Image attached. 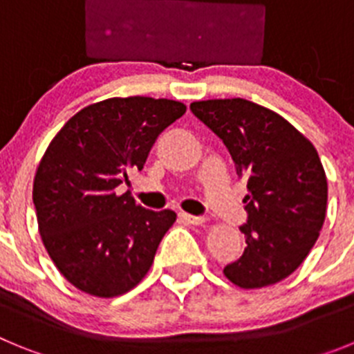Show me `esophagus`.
I'll use <instances>...</instances> for the list:
<instances>
[{
	"instance_id": "34e87169",
	"label": "esophagus",
	"mask_w": 354,
	"mask_h": 354,
	"mask_svg": "<svg viewBox=\"0 0 354 354\" xmlns=\"http://www.w3.org/2000/svg\"><path fill=\"white\" fill-rule=\"evenodd\" d=\"M179 218L187 225H202L205 221L204 216H195V214H187V212H179Z\"/></svg>"
}]
</instances>
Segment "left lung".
Returning <instances> with one entry per match:
<instances>
[{
	"label": "left lung",
	"instance_id": "obj_1",
	"mask_svg": "<svg viewBox=\"0 0 354 354\" xmlns=\"http://www.w3.org/2000/svg\"><path fill=\"white\" fill-rule=\"evenodd\" d=\"M189 109L220 140L246 179V248L225 266L243 289L273 286L298 270L326 216L328 183L317 150L271 109L246 99L192 102Z\"/></svg>",
	"mask_w": 354,
	"mask_h": 354
}]
</instances>
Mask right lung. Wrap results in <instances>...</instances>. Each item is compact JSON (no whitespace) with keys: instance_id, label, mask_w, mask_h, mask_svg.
I'll list each match as a JSON object with an SVG mask.
<instances>
[{"instance_id":"obj_1","label":"right lung","mask_w":354,"mask_h":354,"mask_svg":"<svg viewBox=\"0 0 354 354\" xmlns=\"http://www.w3.org/2000/svg\"><path fill=\"white\" fill-rule=\"evenodd\" d=\"M186 113L170 99L113 97L77 111L49 143L33 180L44 246L68 282L113 298L142 282L170 209L150 211L117 187L142 170L159 134Z\"/></svg>"}]
</instances>
